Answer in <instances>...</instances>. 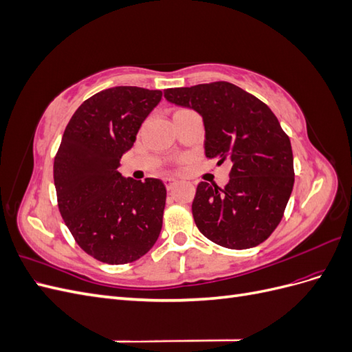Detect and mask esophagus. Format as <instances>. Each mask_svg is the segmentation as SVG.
Returning <instances> with one entry per match:
<instances>
[{
    "label": "esophagus",
    "mask_w": 352,
    "mask_h": 352,
    "mask_svg": "<svg viewBox=\"0 0 352 352\" xmlns=\"http://www.w3.org/2000/svg\"><path fill=\"white\" fill-rule=\"evenodd\" d=\"M164 184H166L167 189H172L177 184V179H175V177H166L164 179Z\"/></svg>",
    "instance_id": "34e87169"
}]
</instances>
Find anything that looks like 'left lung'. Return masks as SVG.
Masks as SVG:
<instances>
[{"instance_id": "1", "label": "left lung", "mask_w": 352, "mask_h": 352, "mask_svg": "<svg viewBox=\"0 0 352 352\" xmlns=\"http://www.w3.org/2000/svg\"><path fill=\"white\" fill-rule=\"evenodd\" d=\"M164 98L202 117L206 157L232 163L225 188L198 184L197 228L225 248L257 247L278 228L294 188L292 146L278 117L229 82L164 89Z\"/></svg>"}]
</instances>
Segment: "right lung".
I'll return each mask as SVG.
<instances>
[{
    "label": "right lung",
    "instance_id": "right-lung-1",
    "mask_svg": "<svg viewBox=\"0 0 352 352\" xmlns=\"http://www.w3.org/2000/svg\"><path fill=\"white\" fill-rule=\"evenodd\" d=\"M162 95L138 87L101 91L74 111L61 138L54 160L58 208L79 247L102 263L141 258L162 232L164 184L119 172Z\"/></svg>",
    "mask_w": 352,
    "mask_h": 352
}]
</instances>
